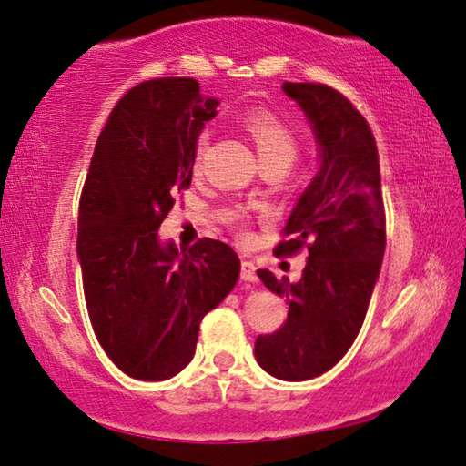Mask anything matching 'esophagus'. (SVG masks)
I'll list each match as a JSON object with an SVG mask.
<instances>
[{
  "label": "esophagus",
  "instance_id": "34e87169",
  "mask_svg": "<svg viewBox=\"0 0 466 466\" xmlns=\"http://www.w3.org/2000/svg\"><path fill=\"white\" fill-rule=\"evenodd\" d=\"M240 278L245 279V282H257V273H255L253 261H242L240 263Z\"/></svg>",
  "mask_w": 466,
  "mask_h": 466
}]
</instances>
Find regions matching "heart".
<instances>
[{
  "label": "heart",
  "mask_w": 466,
  "mask_h": 466,
  "mask_svg": "<svg viewBox=\"0 0 466 466\" xmlns=\"http://www.w3.org/2000/svg\"><path fill=\"white\" fill-rule=\"evenodd\" d=\"M245 130L253 138L257 147V153H259L261 161L269 159H290L297 153V135L294 130L288 127V124L278 117L269 109H250L245 116ZM207 147V135L203 132L201 137L197 138L195 145V159L198 161L203 157Z\"/></svg>",
  "instance_id": "obj_1"
}]
</instances>
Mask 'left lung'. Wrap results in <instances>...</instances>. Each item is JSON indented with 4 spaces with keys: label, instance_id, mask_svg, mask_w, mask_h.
I'll return each mask as SVG.
<instances>
[{
    "label": "left lung",
    "instance_id": "left-lung-1",
    "mask_svg": "<svg viewBox=\"0 0 466 466\" xmlns=\"http://www.w3.org/2000/svg\"><path fill=\"white\" fill-rule=\"evenodd\" d=\"M311 122L321 167L299 198L276 255L309 250L297 284L268 269L257 276L288 302L273 334L257 336L255 357L278 380L326 373L359 336L386 250L380 155L371 128L352 103L328 85L284 83Z\"/></svg>",
    "mask_w": 466,
    "mask_h": 466
}]
</instances>
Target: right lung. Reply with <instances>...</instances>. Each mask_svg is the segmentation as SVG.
Instances as JSON below:
<instances>
[{
  "label": "right lung",
  "mask_w": 466,
  "mask_h": 466,
  "mask_svg": "<svg viewBox=\"0 0 466 466\" xmlns=\"http://www.w3.org/2000/svg\"><path fill=\"white\" fill-rule=\"evenodd\" d=\"M216 107L195 78L145 80L116 103L88 166L76 240L86 311L101 349L135 380L180 373L203 317L238 279L226 242L201 238L178 253L157 236L190 187L197 137Z\"/></svg>",
  "instance_id": "add662e5"
}]
</instances>
